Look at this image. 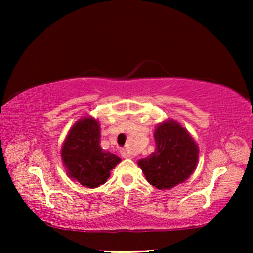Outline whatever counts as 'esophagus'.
<instances>
[{
	"label": "esophagus",
	"instance_id": "esophagus-1",
	"mask_svg": "<svg viewBox=\"0 0 253 253\" xmlns=\"http://www.w3.org/2000/svg\"><path fill=\"white\" fill-rule=\"evenodd\" d=\"M121 154H122V156H123L124 158H132L131 154H130L129 152H128V151H126V149H122Z\"/></svg>",
	"mask_w": 253,
	"mask_h": 253
}]
</instances>
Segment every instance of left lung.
<instances>
[{
    "label": "left lung",
    "mask_w": 253,
    "mask_h": 253,
    "mask_svg": "<svg viewBox=\"0 0 253 253\" xmlns=\"http://www.w3.org/2000/svg\"><path fill=\"white\" fill-rule=\"evenodd\" d=\"M155 152L138 160L145 177L158 190L184 183L194 172L199 161V146L193 137L174 119L158 124L154 131Z\"/></svg>",
    "instance_id": "8db88e82"
}]
</instances>
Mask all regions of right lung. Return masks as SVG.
<instances>
[{
	"label": "right lung",
	"mask_w": 253,
	"mask_h": 253,
	"mask_svg": "<svg viewBox=\"0 0 253 253\" xmlns=\"http://www.w3.org/2000/svg\"><path fill=\"white\" fill-rule=\"evenodd\" d=\"M61 160L68 176L88 188L106 183L110 170L122 162L100 147V124L91 116L81 117L70 128L61 147Z\"/></svg>",
	"instance_id": "1"
}]
</instances>
